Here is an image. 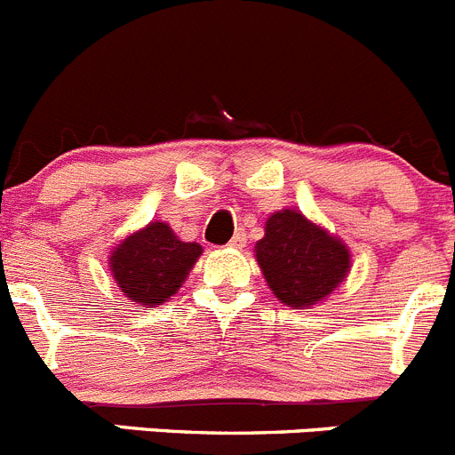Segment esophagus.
<instances>
[{
	"instance_id": "esophagus-1",
	"label": "esophagus",
	"mask_w": 455,
	"mask_h": 455,
	"mask_svg": "<svg viewBox=\"0 0 455 455\" xmlns=\"http://www.w3.org/2000/svg\"><path fill=\"white\" fill-rule=\"evenodd\" d=\"M228 245H230V248H243V245H245V232H236V235L232 236L230 243H228Z\"/></svg>"
}]
</instances>
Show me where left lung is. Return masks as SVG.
<instances>
[{
	"mask_svg": "<svg viewBox=\"0 0 455 455\" xmlns=\"http://www.w3.org/2000/svg\"><path fill=\"white\" fill-rule=\"evenodd\" d=\"M257 261L273 293L289 307L320 302L349 270L347 248L295 210L270 216Z\"/></svg>",
	"mask_w": 455,
	"mask_h": 455,
	"instance_id": "1",
	"label": "left lung"
}]
</instances>
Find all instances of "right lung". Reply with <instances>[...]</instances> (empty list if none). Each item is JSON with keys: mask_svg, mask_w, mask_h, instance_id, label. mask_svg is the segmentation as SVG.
Here are the masks:
<instances>
[{"mask_svg": "<svg viewBox=\"0 0 455 455\" xmlns=\"http://www.w3.org/2000/svg\"><path fill=\"white\" fill-rule=\"evenodd\" d=\"M203 248L178 239L166 223H151L112 252V277L128 299L153 309L185 282Z\"/></svg>", "mask_w": 455, "mask_h": 455, "instance_id": "obj_1", "label": "right lung"}]
</instances>
